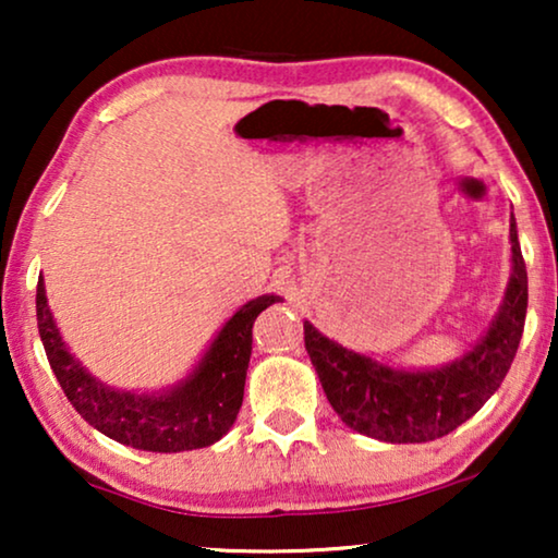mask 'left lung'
<instances>
[{"label":"left lung","mask_w":558,"mask_h":558,"mask_svg":"<svg viewBox=\"0 0 558 558\" xmlns=\"http://www.w3.org/2000/svg\"><path fill=\"white\" fill-rule=\"evenodd\" d=\"M510 243L513 277L498 317L485 338L447 368L393 371L327 340L304 323V348L310 361L327 401L350 429L391 445L432 441L468 422L498 391L515 357L529 307V274L518 243L515 218L510 223Z\"/></svg>","instance_id":"8db88e82"}]
</instances>
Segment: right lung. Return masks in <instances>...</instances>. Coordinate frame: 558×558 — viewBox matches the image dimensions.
<instances>
[{"label":"right lung","instance_id":"right-lung-1","mask_svg":"<svg viewBox=\"0 0 558 558\" xmlns=\"http://www.w3.org/2000/svg\"><path fill=\"white\" fill-rule=\"evenodd\" d=\"M274 302H279V296L266 294L243 304L220 330L193 376L174 391L165 396H134L111 391L75 363L52 323L43 279L37 281L35 296L37 330L45 355L73 409L106 437L147 452H185L210 447L231 429L243 403L254 342L251 327Z\"/></svg>","mask_w":558,"mask_h":558}]
</instances>
